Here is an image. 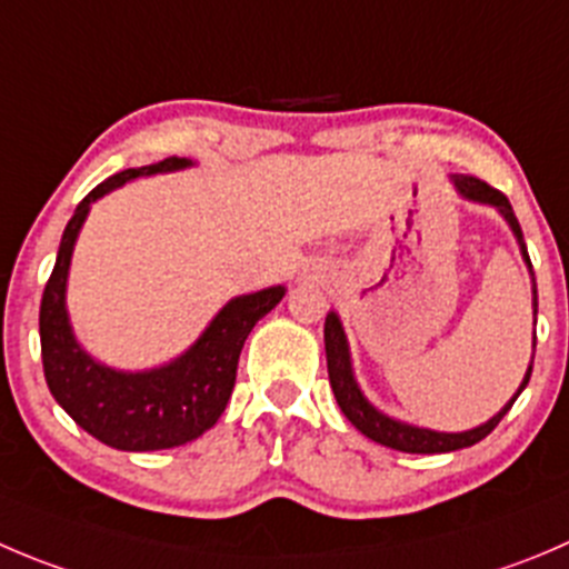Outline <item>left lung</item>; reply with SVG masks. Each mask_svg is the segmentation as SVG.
<instances>
[{
    "label": "left lung",
    "instance_id": "obj_1",
    "mask_svg": "<svg viewBox=\"0 0 569 569\" xmlns=\"http://www.w3.org/2000/svg\"><path fill=\"white\" fill-rule=\"evenodd\" d=\"M450 180H453L456 191H459L465 200L498 208L500 217L509 222L517 244H520V252H522V258H526L528 269H531V258H528L526 241H522L520 222H517L515 211H511V202L506 200L503 191L492 189V186L483 183V180H478V178H472V174H453ZM533 317H537V286H533ZM325 356H328L330 389H333L336 402H339V408L345 411V417L350 419V422L356 425L358 431H361L367 439L383 445V448L400 450V453H450V450H461V448H470V445L481 442L483 437H489V433L498 428L500 419H503L506 413H509V408L515 406V400L520 397V391L526 389L528 380H531V369H533V356H531V363H528V372H526V378H522L520 389L515 391V397H511V400L506 402V406L500 408L492 419H487V422L478 425V428H472V431L442 433V431H431V428H417V425H408V422H400V419L386 417L383 411H378V408H375L372 402L363 397V391L358 389V383H356V375H352L350 345H347L345 328H341L339 313L336 311H330L328 317H325Z\"/></svg>",
    "mask_w": 569,
    "mask_h": 569
}]
</instances>
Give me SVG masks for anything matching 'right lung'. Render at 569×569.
Listing matches in <instances>:
<instances>
[{
	"instance_id": "1",
	"label": "right lung",
	"mask_w": 569,
	"mask_h": 569,
	"mask_svg": "<svg viewBox=\"0 0 569 569\" xmlns=\"http://www.w3.org/2000/svg\"><path fill=\"white\" fill-rule=\"evenodd\" d=\"M191 163L194 161L189 158H167L152 167L124 169L99 183L66 224L58 261L41 297L38 328L49 391L82 431L116 450L147 453L180 448L213 428L233 395L236 369L247 336L286 295L283 286H269L252 295L233 297L183 356L144 372L104 367L82 350L66 311V280L74 241L91 211V202L124 186L127 180L178 172Z\"/></svg>"
}]
</instances>
